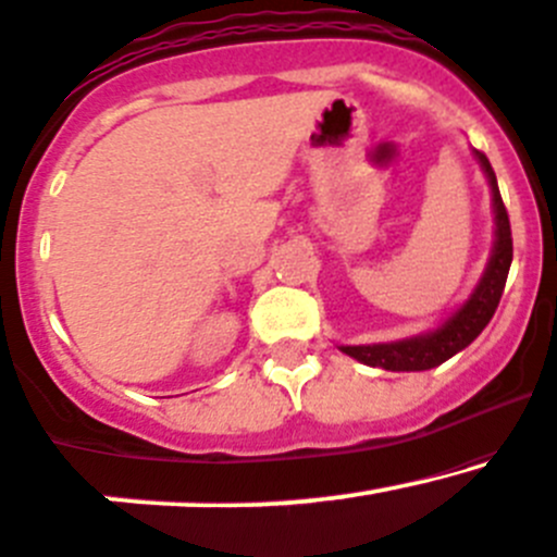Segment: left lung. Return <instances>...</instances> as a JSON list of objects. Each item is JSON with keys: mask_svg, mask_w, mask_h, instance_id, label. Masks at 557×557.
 Masks as SVG:
<instances>
[{"mask_svg": "<svg viewBox=\"0 0 557 557\" xmlns=\"http://www.w3.org/2000/svg\"><path fill=\"white\" fill-rule=\"evenodd\" d=\"M473 154H476L481 171L490 181L492 208H495V247H492L490 262H486V271L476 289L440 329L410 336V339L381 342V345H342L339 349L349 358L366 362L371 368H384V371H429V368L442 366L460 349H466L492 321L499 297H503L505 281H508L510 262H513V236H510L508 210L499 197L495 171H492L484 152L476 149Z\"/></svg>", "mask_w": 557, "mask_h": 557, "instance_id": "1", "label": "left lung"}]
</instances>
